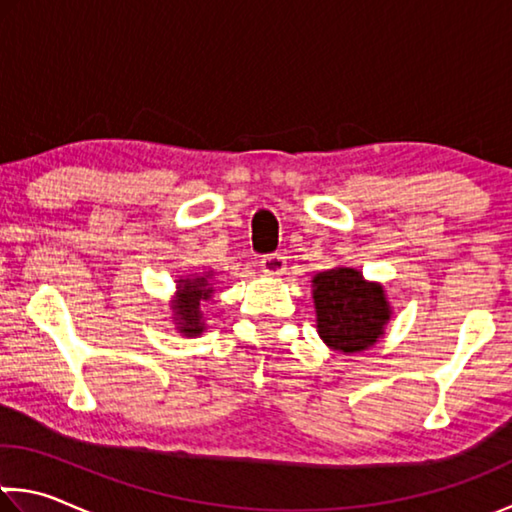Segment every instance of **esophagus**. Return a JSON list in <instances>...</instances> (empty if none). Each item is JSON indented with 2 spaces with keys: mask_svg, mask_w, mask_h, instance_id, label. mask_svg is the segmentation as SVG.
Segmentation results:
<instances>
[{
  "mask_svg": "<svg viewBox=\"0 0 512 512\" xmlns=\"http://www.w3.org/2000/svg\"><path fill=\"white\" fill-rule=\"evenodd\" d=\"M259 266H262V271L266 275H273V278H278V275H282V273H285V269H287V259L282 257V255H278V253L264 255L262 259H259Z\"/></svg>",
  "mask_w": 512,
  "mask_h": 512,
  "instance_id": "34e87169",
  "label": "esophagus"
}]
</instances>
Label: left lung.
<instances>
[{"mask_svg":"<svg viewBox=\"0 0 512 512\" xmlns=\"http://www.w3.org/2000/svg\"><path fill=\"white\" fill-rule=\"evenodd\" d=\"M319 337L339 353H360L385 335L392 316L385 289L367 282L360 271L337 266L312 278Z\"/></svg>","mask_w":512,"mask_h":512,"instance_id":"1","label":"left lung"}]
</instances>
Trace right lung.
Here are the masks:
<instances>
[{"instance_id": "add662e5", "label": "right lung", "mask_w": 512, "mask_h": 512, "mask_svg": "<svg viewBox=\"0 0 512 512\" xmlns=\"http://www.w3.org/2000/svg\"><path fill=\"white\" fill-rule=\"evenodd\" d=\"M214 294L212 273L186 275L177 280V296L170 303L173 321L184 337H198L205 332V316L200 303H207Z\"/></svg>"}]
</instances>
